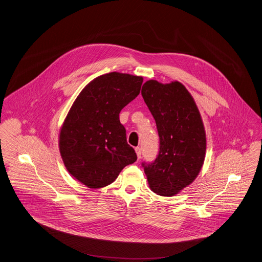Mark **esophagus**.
<instances>
[{
  "mask_svg": "<svg viewBox=\"0 0 262 262\" xmlns=\"http://www.w3.org/2000/svg\"><path fill=\"white\" fill-rule=\"evenodd\" d=\"M136 152H137V156H138V159L141 160V147H136Z\"/></svg>",
  "mask_w": 262,
  "mask_h": 262,
  "instance_id": "1",
  "label": "esophagus"
}]
</instances>
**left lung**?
<instances>
[{
  "label": "left lung",
  "mask_w": 262,
  "mask_h": 262,
  "mask_svg": "<svg viewBox=\"0 0 262 262\" xmlns=\"http://www.w3.org/2000/svg\"><path fill=\"white\" fill-rule=\"evenodd\" d=\"M141 96L151 113L160 137L152 162H142L150 189L172 196L199 176L205 158L206 139L200 111L180 81H145Z\"/></svg>",
  "instance_id": "obj_1"
}]
</instances>
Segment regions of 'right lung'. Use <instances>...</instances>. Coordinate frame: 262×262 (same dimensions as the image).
<instances>
[{"instance_id":"obj_1","label":"right lung","mask_w":262,"mask_h":262,"mask_svg":"<svg viewBox=\"0 0 262 262\" xmlns=\"http://www.w3.org/2000/svg\"><path fill=\"white\" fill-rule=\"evenodd\" d=\"M142 81L128 74H105L89 82L74 101L60 128L59 146L68 171L88 187L111 184L137 161L120 113L139 96Z\"/></svg>"}]
</instances>
